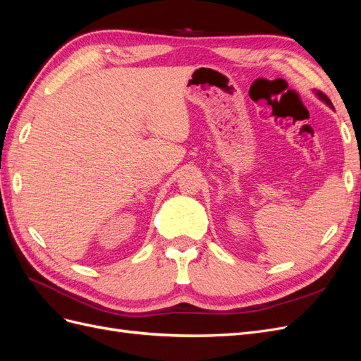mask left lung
Returning <instances> with one entry per match:
<instances>
[{
	"instance_id": "left-lung-1",
	"label": "left lung",
	"mask_w": 361,
	"mask_h": 361,
	"mask_svg": "<svg viewBox=\"0 0 361 361\" xmlns=\"http://www.w3.org/2000/svg\"><path fill=\"white\" fill-rule=\"evenodd\" d=\"M316 94H318V97H319V99H322L326 105H329V106H331L333 108V104H331V101L329 99V97H326L322 92H316Z\"/></svg>"
}]
</instances>
